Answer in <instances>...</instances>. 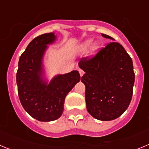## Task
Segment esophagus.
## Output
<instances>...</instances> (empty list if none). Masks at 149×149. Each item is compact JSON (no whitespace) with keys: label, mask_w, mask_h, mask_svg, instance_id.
Returning <instances> with one entry per match:
<instances>
[{"label":"esophagus","mask_w":149,"mask_h":149,"mask_svg":"<svg viewBox=\"0 0 149 149\" xmlns=\"http://www.w3.org/2000/svg\"><path fill=\"white\" fill-rule=\"evenodd\" d=\"M79 73H80V75H81V77H82L83 75H84V71L83 70H81V69H79Z\"/></svg>","instance_id":"obj_1"}]
</instances>
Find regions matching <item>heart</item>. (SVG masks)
I'll use <instances>...</instances> for the list:
<instances>
[{
    "label": "heart",
    "mask_w": 149,
    "mask_h": 149,
    "mask_svg": "<svg viewBox=\"0 0 149 149\" xmlns=\"http://www.w3.org/2000/svg\"><path fill=\"white\" fill-rule=\"evenodd\" d=\"M91 44H92V40H91V39L86 40L85 42L81 43V44L78 46L77 51H78L79 52H81V53L85 52V51L90 47ZM99 48L100 45L98 43H94V44L92 45V47H91V54H95L96 52H98V51L99 50Z\"/></svg>",
    "instance_id": "1"
}]
</instances>
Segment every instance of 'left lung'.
Masks as SVG:
<instances>
[{
    "label": "left lung",
    "instance_id": "8db88e82",
    "mask_svg": "<svg viewBox=\"0 0 149 149\" xmlns=\"http://www.w3.org/2000/svg\"><path fill=\"white\" fill-rule=\"evenodd\" d=\"M78 65L85 72L81 82L86 86L89 113L101 121L113 120L123 114L132 98L135 74L132 60L122 45L112 42L93 58L81 60Z\"/></svg>",
    "mask_w": 149,
    "mask_h": 149
}]
</instances>
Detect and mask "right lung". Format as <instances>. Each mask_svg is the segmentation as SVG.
<instances>
[{
    "mask_svg": "<svg viewBox=\"0 0 149 149\" xmlns=\"http://www.w3.org/2000/svg\"><path fill=\"white\" fill-rule=\"evenodd\" d=\"M56 39L54 33L35 38L18 61L16 82L19 99L27 113L40 122H51L61 116L65 97L81 80L76 70L48 79L44 57L48 45L54 44Z\"/></svg>",
    "mask_w": 149,
    "mask_h": 149,
    "instance_id": "right-lung-1",
    "label": "right lung"
}]
</instances>
